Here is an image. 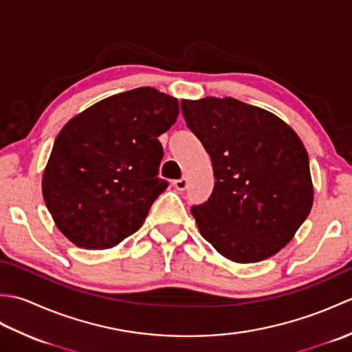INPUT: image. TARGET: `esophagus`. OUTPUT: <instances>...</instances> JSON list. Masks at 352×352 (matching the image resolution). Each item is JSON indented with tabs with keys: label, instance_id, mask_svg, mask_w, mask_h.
Returning a JSON list of instances; mask_svg holds the SVG:
<instances>
[{
	"label": "esophagus",
	"instance_id": "1",
	"mask_svg": "<svg viewBox=\"0 0 352 352\" xmlns=\"http://www.w3.org/2000/svg\"><path fill=\"white\" fill-rule=\"evenodd\" d=\"M174 186H175V189H178V190H182V192L186 190V189H188V186H189L188 178L183 177V178H180V180H175Z\"/></svg>",
	"mask_w": 352,
	"mask_h": 352
}]
</instances>
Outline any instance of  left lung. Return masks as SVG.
Returning a JSON list of instances; mask_svg holds the SVG:
<instances>
[{"instance_id":"obj_1","label":"left lung","mask_w":352,"mask_h":352,"mask_svg":"<svg viewBox=\"0 0 352 352\" xmlns=\"http://www.w3.org/2000/svg\"><path fill=\"white\" fill-rule=\"evenodd\" d=\"M189 130L213 163L210 198L190 212L199 233L237 263H256L284 248L313 204L309 154L271 111L234 98L182 101Z\"/></svg>"}]
</instances>
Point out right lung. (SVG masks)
<instances>
[{
    "mask_svg": "<svg viewBox=\"0 0 352 352\" xmlns=\"http://www.w3.org/2000/svg\"><path fill=\"white\" fill-rule=\"evenodd\" d=\"M177 98L153 87L118 94L66 124L43 172L42 193L57 228L86 250H106L144 223L168 182L157 139L177 121Z\"/></svg>",
    "mask_w": 352,
    "mask_h": 352,
    "instance_id": "obj_1",
    "label": "right lung"
}]
</instances>
